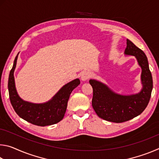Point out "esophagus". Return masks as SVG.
Segmentation results:
<instances>
[{"label": "esophagus", "instance_id": "obj_1", "mask_svg": "<svg viewBox=\"0 0 159 159\" xmlns=\"http://www.w3.org/2000/svg\"><path fill=\"white\" fill-rule=\"evenodd\" d=\"M91 76H92V74H91L90 71H85L82 74L81 80H83V81H86V80H88L90 79Z\"/></svg>", "mask_w": 159, "mask_h": 159}]
</instances>
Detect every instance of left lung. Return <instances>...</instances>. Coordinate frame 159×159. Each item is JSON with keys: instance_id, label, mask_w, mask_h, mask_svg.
<instances>
[{"instance_id": "left-lung-1", "label": "left lung", "mask_w": 159, "mask_h": 159, "mask_svg": "<svg viewBox=\"0 0 159 159\" xmlns=\"http://www.w3.org/2000/svg\"><path fill=\"white\" fill-rule=\"evenodd\" d=\"M125 55L134 56L141 66L142 88L140 92L135 95H119L100 81L89 80L93 90V109L99 118L107 121L123 123L138 116L146 109L152 95L153 80L146 55L128 39Z\"/></svg>"}]
</instances>
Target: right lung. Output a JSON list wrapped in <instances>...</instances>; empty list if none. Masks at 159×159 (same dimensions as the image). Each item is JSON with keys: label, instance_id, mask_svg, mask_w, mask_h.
<instances>
[{"label": "right lung", "instance_id": "obj_1", "mask_svg": "<svg viewBox=\"0 0 159 159\" xmlns=\"http://www.w3.org/2000/svg\"><path fill=\"white\" fill-rule=\"evenodd\" d=\"M18 54L8 79L9 97L13 109L19 116L34 125L46 126L60 122L65 114L69 96L74 88L80 84V80L76 79L64 85L52 99L45 103L34 104L24 101L18 95L15 84L14 71Z\"/></svg>", "mask_w": 159, "mask_h": 159}]
</instances>
